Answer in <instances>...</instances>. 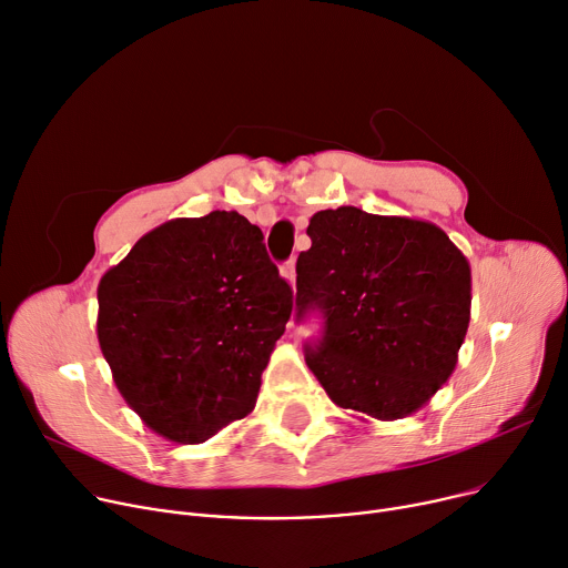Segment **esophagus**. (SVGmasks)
<instances>
[{"mask_svg": "<svg viewBox=\"0 0 568 568\" xmlns=\"http://www.w3.org/2000/svg\"><path fill=\"white\" fill-rule=\"evenodd\" d=\"M294 257H290L283 267H281V274H283V278L290 283V285H294L296 283V270H294Z\"/></svg>", "mask_w": 568, "mask_h": 568, "instance_id": "1", "label": "esophagus"}]
</instances>
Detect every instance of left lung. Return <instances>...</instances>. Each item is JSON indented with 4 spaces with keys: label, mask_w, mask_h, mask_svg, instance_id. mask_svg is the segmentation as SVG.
<instances>
[{
    "label": "left lung",
    "mask_w": 568,
    "mask_h": 568,
    "mask_svg": "<svg viewBox=\"0 0 568 568\" xmlns=\"http://www.w3.org/2000/svg\"><path fill=\"white\" fill-rule=\"evenodd\" d=\"M296 320L320 311L306 363L333 404L376 420L423 408L457 367L470 322V264L438 225L343 205L308 223Z\"/></svg>",
    "instance_id": "left-lung-1"
}]
</instances>
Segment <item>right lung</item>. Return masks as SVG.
<instances>
[{"mask_svg":"<svg viewBox=\"0 0 568 568\" xmlns=\"http://www.w3.org/2000/svg\"><path fill=\"white\" fill-rule=\"evenodd\" d=\"M262 231L237 212L171 219L98 285L113 384L155 434L203 443L253 410L292 313Z\"/></svg>","mask_w":568,"mask_h":568,"instance_id":"right-lung-1","label":"right lung"}]
</instances>
